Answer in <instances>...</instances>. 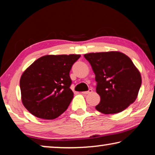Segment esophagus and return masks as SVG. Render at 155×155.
I'll list each match as a JSON object with an SVG mask.
<instances>
[{
	"mask_svg": "<svg viewBox=\"0 0 155 155\" xmlns=\"http://www.w3.org/2000/svg\"><path fill=\"white\" fill-rule=\"evenodd\" d=\"M93 92L92 89H90L88 91H86V92H82V94H90V93H92Z\"/></svg>",
	"mask_w": 155,
	"mask_h": 155,
	"instance_id": "esophagus-1",
	"label": "esophagus"
}]
</instances>
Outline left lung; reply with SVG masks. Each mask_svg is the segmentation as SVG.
Wrapping results in <instances>:
<instances>
[{"label":"left lung","instance_id":"1","mask_svg":"<svg viewBox=\"0 0 155 155\" xmlns=\"http://www.w3.org/2000/svg\"><path fill=\"white\" fill-rule=\"evenodd\" d=\"M90 63L97 82L100 102L95 107L104 114H114L128 108L136 99L142 83L141 75L131 59L119 51L84 55Z\"/></svg>","mask_w":155,"mask_h":155}]
</instances>
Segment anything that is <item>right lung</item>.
Listing matches in <instances>:
<instances>
[{"label":"right lung","mask_w":155,"mask_h":155,"mask_svg":"<svg viewBox=\"0 0 155 155\" xmlns=\"http://www.w3.org/2000/svg\"><path fill=\"white\" fill-rule=\"evenodd\" d=\"M80 55H47L36 60L21 76V99L36 117L54 119L68 109L73 92L70 71Z\"/></svg>","instance_id":"add662e5"}]
</instances>
